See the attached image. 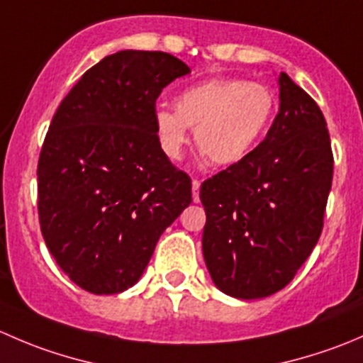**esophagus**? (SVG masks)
Instances as JSON below:
<instances>
[{"instance_id": "obj_1", "label": "esophagus", "mask_w": 363, "mask_h": 363, "mask_svg": "<svg viewBox=\"0 0 363 363\" xmlns=\"http://www.w3.org/2000/svg\"><path fill=\"white\" fill-rule=\"evenodd\" d=\"M199 189H200V181H199V179H193V202H195V203L200 202Z\"/></svg>"}]
</instances>
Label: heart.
Listing matches in <instances>:
<instances>
[{"mask_svg": "<svg viewBox=\"0 0 363 363\" xmlns=\"http://www.w3.org/2000/svg\"><path fill=\"white\" fill-rule=\"evenodd\" d=\"M174 111H155V131L164 155L181 158L188 128H195V144L219 167L242 161L269 128L276 98L269 87L244 79H207L184 87Z\"/></svg>", "mask_w": 363, "mask_h": 363, "instance_id": "1", "label": "heart"}]
</instances>
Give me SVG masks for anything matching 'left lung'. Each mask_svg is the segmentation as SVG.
Returning a JSON list of instances; mask_svg holds the SVG:
<instances>
[{"label":"left lung","mask_w":363,"mask_h":363,"mask_svg":"<svg viewBox=\"0 0 363 363\" xmlns=\"http://www.w3.org/2000/svg\"><path fill=\"white\" fill-rule=\"evenodd\" d=\"M263 142L203 181V258L223 294L263 298L283 290L323 230L334 175L327 121L286 73Z\"/></svg>","instance_id":"8db88e82"}]
</instances>
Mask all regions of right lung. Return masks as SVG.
I'll list each match as a JSON object with an SVG mask.
<instances>
[{"label":"right lung","mask_w":363,"mask_h":363,"mask_svg":"<svg viewBox=\"0 0 363 363\" xmlns=\"http://www.w3.org/2000/svg\"><path fill=\"white\" fill-rule=\"evenodd\" d=\"M191 69L160 50H119L87 69L52 117L38 160V219L82 290L113 295L144 274L191 203V179L161 149L156 100Z\"/></svg>","instance_id":"add662e5"}]
</instances>
